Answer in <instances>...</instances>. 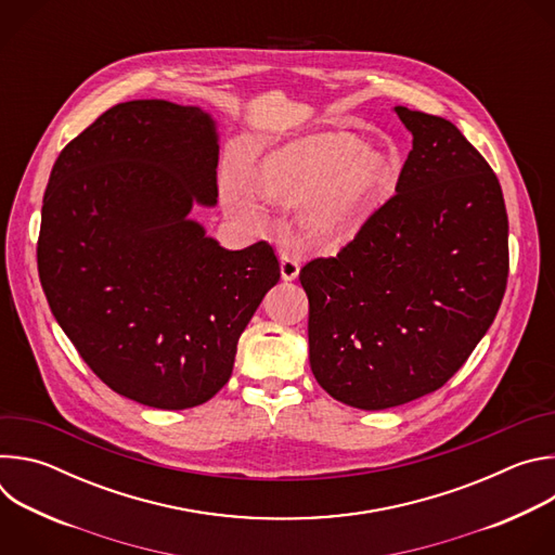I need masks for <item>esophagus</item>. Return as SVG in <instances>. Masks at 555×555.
Segmentation results:
<instances>
[{
	"instance_id": "34e87169",
	"label": "esophagus",
	"mask_w": 555,
	"mask_h": 555,
	"mask_svg": "<svg viewBox=\"0 0 555 555\" xmlns=\"http://www.w3.org/2000/svg\"><path fill=\"white\" fill-rule=\"evenodd\" d=\"M298 272H300V261L287 253L281 255V276L283 281H294L298 279Z\"/></svg>"
}]
</instances>
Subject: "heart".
Segmentation results:
<instances>
[{
    "mask_svg": "<svg viewBox=\"0 0 555 555\" xmlns=\"http://www.w3.org/2000/svg\"><path fill=\"white\" fill-rule=\"evenodd\" d=\"M402 173L400 153L364 144L347 131L313 133L294 140L261 163L257 193L287 210H300L305 240L319 248H340L358 234L373 206ZM232 208L250 210L236 180H228Z\"/></svg>",
    "mask_w": 555,
    "mask_h": 555,
    "instance_id": "obj_1",
    "label": "heart"
}]
</instances>
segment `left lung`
<instances>
[{
    "mask_svg": "<svg viewBox=\"0 0 555 555\" xmlns=\"http://www.w3.org/2000/svg\"><path fill=\"white\" fill-rule=\"evenodd\" d=\"M395 114L413 133L395 195L338 257L300 270L311 373L362 411L441 388L494 323L509 272L505 199L486 157L446 118Z\"/></svg>",
    "mask_w": 555,
    "mask_h": 555,
    "instance_id": "1",
    "label": "left lung"
}]
</instances>
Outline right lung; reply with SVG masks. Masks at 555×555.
Instances as JSON below:
<instances>
[{
	"label": "right lung",
	"instance_id": "1",
	"mask_svg": "<svg viewBox=\"0 0 555 555\" xmlns=\"http://www.w3.org/2000/svg\"><path fill=\"white\" fill-rule=\"evenodd\" d=\"M208 112L107 109L56 157L37 266L56 323L118 395L163 411L208 402L281 268L270 244L225 250L191 219L217 204Z\"/></svg>",
	"mask_w": 555,
	"mask_h": 555
}]
</instances>
